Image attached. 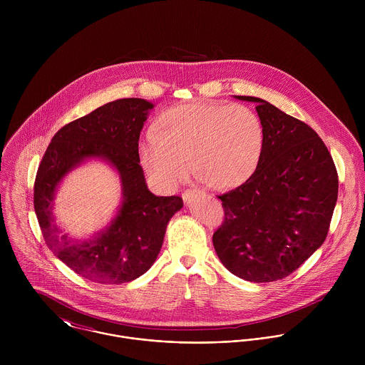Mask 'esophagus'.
<instances>
[{
  "instance_id": "obj_1",
  "label": "esophagus",
  "mask_w": 365,
  "mask_h": 365,
  "mask_svg": "<svg viewBox=\"0 0 365 365\" xmlns=\"http://www.w3.org/2000/svg\"><path fill=\"white\" fill-rule=\"evenodd\" d=\"M194 192H195L194 190H187V191H184V192H182V200H184L185 202L190 201V198L194 195Z\"/></svg>"
}]
</instances>
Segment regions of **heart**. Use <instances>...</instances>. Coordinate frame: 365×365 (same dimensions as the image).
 Instances as JSON below:
<instances>
[{
  "mask_svg": "<svg viewBox=\"0 0 365 365\" xmlns=\"http://www.w3.org/2000/svg\"><path fill=\"white\" fill-rule=\"evenodd\" d=\"M265 128L259 113L242 104L191 101L165 109L153 135L139 143L146 173L164 188H175L190 174L216 191L249 182L260 168Z\"/></svg>",
  "mask_w": 365,
  "mask_h": 365,
  "instance_id": "1",
  "label": "heart"
}]
</instances>
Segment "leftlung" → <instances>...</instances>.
<instances>
[{
  "mask_svg": "<svg viewBox=\"0 0 365 365\" xmlns=\"http://www.w3.org/2000/svg\"><path fill=\"white\" fill-rule=\"evenodd\" d=\"M265 128L260 168L217 198L225 217L212 242L222 264L250 282L288 277L323 245L337 201L339 177L326 145L309 125L261 98Z\"/></svg>",
  "mask_w": 365,
  "mask_h": 365,
  "instance_id": "left-lung-1",
  "label": "left lung"
}]
</instances>
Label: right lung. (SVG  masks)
<instances>
[{"mask_svg": "<svg viewBox=\"0 0 365 365\" xmlns=\"http://www.w3.org/2000/svg\"><path fill=\"white\" fill-rule=\"evenodd\" d=\"M152 108L142 98H123L64 125L36 173L34 204L48 247L74 272L98 284H123L145 274L160 253L167 223L182 208L181 197H156L149 191L139 164V136ZM90 156L117 168L124 201L106 231L91 241L74 242L55 226L52 198L61 178Z\"/></svg>", "mask_w": 365, "mask_h": 365, "instance_id": "obj_1", "label": "right lung"}]
</instances>
